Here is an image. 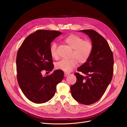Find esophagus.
<instances>
[{"instance_id": "34e87169", "label": "esophagus", "mask_w": 127, "mask_h": 127, "mask_svg": "<svg viewBox=\"0 0 127 127\" xmlns=\"http://www.w3.org/2000/svg\"><path fill=\"white\" fill-rule=\"evenodd\" d=\"M64 73L65 74V75H67L70 74L69 72H64Z\"/></svg>"}]
</instances>
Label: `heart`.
Segmentation results:
<instances>
[{"label":"heart","mask_w":127,"mask_h":127,"mask_svg":"<svg viewBox=\"0 0 127 127\" xmlns=\"http://www.w3.org/2000/svg\"><path fill=\"white\" fill-rule=\"evenodd\" d=\"M64 42L72 49L70 59H62L56 64V68L66 72H70L75 68L78 62L85 63L89 58L93 52L94 46L93 43L88 40H83L80 36L72 34L64 38ZM51 56L54 59H57L58 54L57 46L53 42L50 47Z\"/></svg>","instance_id":"1"}]
</instances>
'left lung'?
<instances>
[{
	"mask_svg": "<svg viewBox=\"0 0 127 127\" xmlns=\"http://www.w3.org/2000/svg\"><path fill=\"white\" fill-rule=\"evenodd\" d=\"M81 31L88 34L94 48L88 60L77 69L86 76L75 73L76 82L70 89L75 100L89 105L102 96L110 83L114 72V57L109 45L101 35L92 29Z\"/></svg>",
	"mask_w": 127,
	"mask_h": 127,
	"instance_id": "left-lung-1",
	"label": "left lung"
}]
</instances>
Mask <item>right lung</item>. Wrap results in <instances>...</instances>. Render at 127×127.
<instances>
[{
	"mask_svg": "<svg viewBox=\"0 0 127 127\" xmlns=\"http://www.w3.org/2000/svg\"><path fill=\"white\" fill-rule=\"evenodd\" d=\"M62 33L57 31L39 30L30 34L18 50L16 59L17 80L26 97L36 103H45L55 95L57 85L64 77L62 70L43 76V70L54 67L50 47Z\"/></svg>",
	"mask_w": 127,
	"mask_h": 127,
	"instance_id": "obj_1",
	"label": "right lung"
}]
</instances>
